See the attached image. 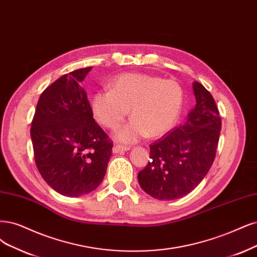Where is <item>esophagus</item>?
Returning <instances> with one entry per match:
<instances>
[{
    "label": "esophagus",
    "mask_w": 257,
    "mask_h": 257,
    "mask_svg": "<svg viewBox=\"0 0 257 257\" xmlns=\"http://www.w3.org/2000/svg\"><path fill=\"white\" fill-rule=\"evenodd\" d=\"M130 147L128 146H121V145H115L113 147V153L114 154H121L123 151H128Z\"/></svg>",
    "instance_id": "34e87169"
}]
</instances>
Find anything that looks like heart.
I'll list each match as a JSON object with an SVG mask.
<instances>
[{"label":"heart","mask_w":257,"mask_h":257,"mask_svg":"<svg viewBox=\"0 0 257 257\" xmlns=\"http://www.w3.org/2000/svg\"><path fill=\"white\" fill-rule=\"evenodd\" d=\"M184 92L173 79L148 74H122L92 97L93 115L100 125L115 129L131 111L132 119L117 130L115 139L135 143L145 138H160L172 130L181 114Z\"/></svg>","instance_id":"obj_1"}]
</instances>
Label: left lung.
<instances>
[{
  "label": "left lung",
  "mask_w": 257,
  "mask_h": 257,
  "mask_svg": "<svg viewBox=\"0 0 257 257\" xmlns=\"http://www.w3.org/2000/svg\"><path fill=\"white\" fill-rule=\"evenodd\" d=\"M196 106L186 120L150 145V161L138 175L140 186L158 200L191 193L210 170L216 156L221 119L211 93L195 81Z\"/></svg>",
  "instance_id": "8db88e82"
}]
</instances>
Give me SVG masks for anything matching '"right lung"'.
<instances>
[{"label": "right lung", "instance_id": "1", "mask_svg": "<svg viewBox=\"0 0 257 257\" xmlns=\"http://www.w3.org/2000/svg\"><path fill=\"white\" fill-rule=\"evenodd\" d=\"M90 68L73 71L47 87L38 100L31 138L44 181L63 196L97 188L106 175L113 144L95 122L80 82Z\"/></svg>", "mask_w": 257, "mask_h": 257}]
</instances>
